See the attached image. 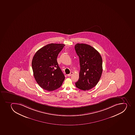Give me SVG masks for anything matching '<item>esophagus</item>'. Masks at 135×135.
Wrapping results in <instances>:
<instances>
[{"mask_svg": "<svg viewBox=\"0 0 135 135\" xmlns=\"http://www.w3.org/2000/svg\"><path fill=\"white\" fill-rule=\"evenodd\" d=\"M73 74V72H71L70 73H69V74H68V76H72V75Z\"/></svg>", "mask_w": 135, "mask_h": 135, "instance_id": "34e87169", "label": "esophagus"}]
</instances>
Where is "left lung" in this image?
I'll list each match as a JSON object with an SVG mask.
<instances>
[{
	"instance_id": "obj_1",
	"label": "left lung",
	"mask_w": 135,
	"mask_h": 135,
	"mask_svg": "<svg viewBox=\"0 0 135 135\" xmlns=\"http://www.w3.org/2000/svg\"><path fill=\"white\" fill-rule=\"evenodd\" d=\"M75 49L79 57L80 67L76 86L80 90H88L97 84L102 76V56L98 51L87 44L78 43Z\"/></svg>"
}]
</instances>
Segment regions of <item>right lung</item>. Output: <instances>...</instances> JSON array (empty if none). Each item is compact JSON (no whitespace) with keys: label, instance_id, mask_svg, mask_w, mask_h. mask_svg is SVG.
<instances>
[{"label":"right lung","instance_id":"1","mask_svg":"<svg viewBox=\"0 0 135 135\" xmlns=\"http://www.w3.org/2000/svg\"><path fill=\"white\" fill-rule=\"evenodd\" d=\"M65 45L48 44L39 49L33 56L32 67L36 82L42 88L53 91L61 86L64 75L58 65L57 58Z\"/></svg>","mask_w":135,"mask_h":135}]
</instances>
